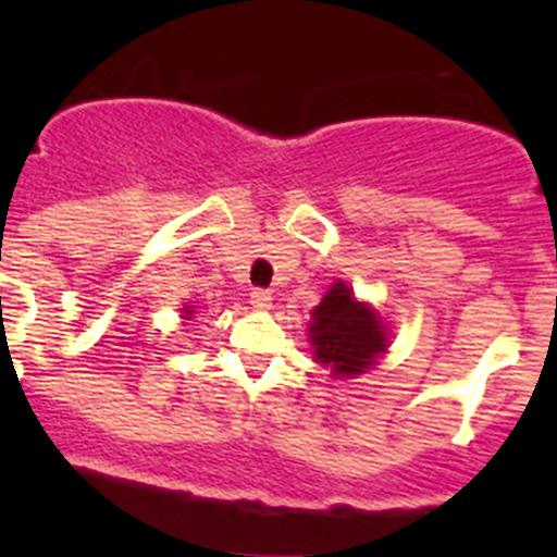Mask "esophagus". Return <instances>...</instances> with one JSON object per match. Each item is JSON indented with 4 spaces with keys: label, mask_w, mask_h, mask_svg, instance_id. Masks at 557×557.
<instances>
[{
    "label": "esophagus",
    "mask_w": 557,
    "mask_h": 557,
    "mask_svg": "<svg viewBox=\"0 0 557 557\" xmlns=\"http://www.w3.org/2000/svg\"><path fill=\"white\" fill-rule=\"evenodd\" d=\"M250 305L256 307V310H272V294L263 288H256L250 294Z\"/></svg>",
    "instance_id": "esophagus-1"
}]
</instances>
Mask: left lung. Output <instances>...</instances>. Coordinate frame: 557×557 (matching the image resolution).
I'll return each mask as SVG.
<instances>
[{
    "label": "left lung",
    "instance_id": "8db88e82",
    "mask_svg": "<svg viewBox=\"0 0 557 557\" xmlns=\"http://www.w3.org/2000/svg\"><path fill=\"white\" fill-rule=\"evenodd\" d=\"M312 318L314 358L331 367L336 377L361 374L380 352H385V329L380 325L377 312L358 305L345 283H336L323 296Z\"/></svg>",
    "mask_w": 557,
    "mask_h": 557
}]
</instances>
